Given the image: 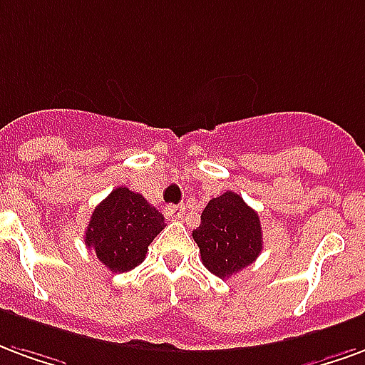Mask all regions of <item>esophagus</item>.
Instances as JSON below:
<instances>
[{
    "instance_id": "esophagus-1",
    "label": "esophagus",
    "mask_w": 365,
    "mask_h": 365,
    "mask_svg": "<svg viewBox=\"0 0 365 365\" xmlns=\"http://www.w3.org/2000/svg\"><path fill=\"white\" fill-rule=\"evenodd\" d=\"M165 214H167V220H180V217L185 215V206H180V204L167 206V208H165Z\"/></svg>"
}]
</instances>
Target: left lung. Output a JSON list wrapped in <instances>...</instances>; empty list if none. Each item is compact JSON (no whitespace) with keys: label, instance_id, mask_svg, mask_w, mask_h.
I'll use <instances>...</instances> for the list:
<instances>
[{"label":"left lung","instance_id":"1","mask_svg":"<svg viewBox=\"0 0 365 365\" xmlns=\"http://www.w3.org/2000/svg\"><path fill=\"white\" fill-rule=\"evenodd\" d=\"M192 231L202 264L217 278H230L252 264L262 251L260 217L239 194L223 192L212 198Z\"/></svg>","mask_w":365,"mask_h":365}]
</instances>
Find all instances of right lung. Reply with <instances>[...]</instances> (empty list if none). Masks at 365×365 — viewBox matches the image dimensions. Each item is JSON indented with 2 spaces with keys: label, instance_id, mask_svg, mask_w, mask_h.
Segmentation results:
<instances>
[{
  "label": "right lung",
  "instance_id": "add662e5",
  "mask_svg": "<svg viewBox=\"0 0 365 365\" xmlns=\"http://www.w3.org/2000/svg\"><path fill=\"white\" fill-rule=\"evenodd\" d=\"M163 227V215L142 194L118 186L93 212L85 245L113 272H128L143 262Z\"/></svg>",
  "mask_w": 365,
  "mask_h": 365
}]
</instances>
